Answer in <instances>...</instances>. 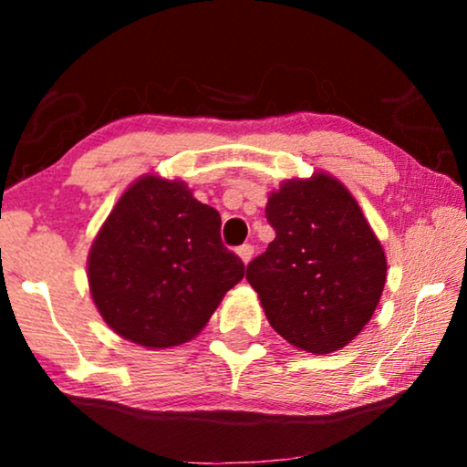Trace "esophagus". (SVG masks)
<instances>
[{"label": "esophagus", "mask_w": 467, "mask_h": 467, "mask_svg": "<svg viewBox=\"0 0 467 467\" xmlns=\"http://www.w3.org/2000/svg\"><path fill=\"white\" fill-rule=\"evenodd\" d=\"M253 254H254V248H253L251 244H242V246L238 248V257L242 259V264H244V265L251 264Z\"/></svg>", "instance_id": "esophagus-1"}]
</instances>
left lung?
I'll use <instances>...</instances> for the list:
<instances>
[{
    "label": "left lung",
    "instance_id": "obj_1",
    "mask_svg": "<svg viewBox=\"0 0 467 467\" xmlns=\"http://www.w3.org/2000/svg\"><path fill=\"white\" fill-rule=\"evenodd\" d=\"M276 232L246 267L267 321L296 348L327 355L372 318L387 280V257L359 203L337 178H293L267 197Z\"/></svg>",
    "mask_w": 467,
    "mask_h": 467
}]
</instances>
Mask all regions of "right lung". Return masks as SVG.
Wrapping results in <instances>:
<instances>
[{
    "mask_svg": "<svg viewBox=\"0 0 467 467\" xmlns=\"http://www.w3.org/2000/svg\"><path fill=\"white\" fill-rule=\"evenodd\" d=\"M88 289L108 327L146 348L200 334L244 264L221 242V214L182 181L138 178L88 251Z\"/></svg>",
    "mask_w": 467,
    "mask_h": 467,
    "instance_id": "right-lung-1",
    "label": "right lung"
}]
</instances>
